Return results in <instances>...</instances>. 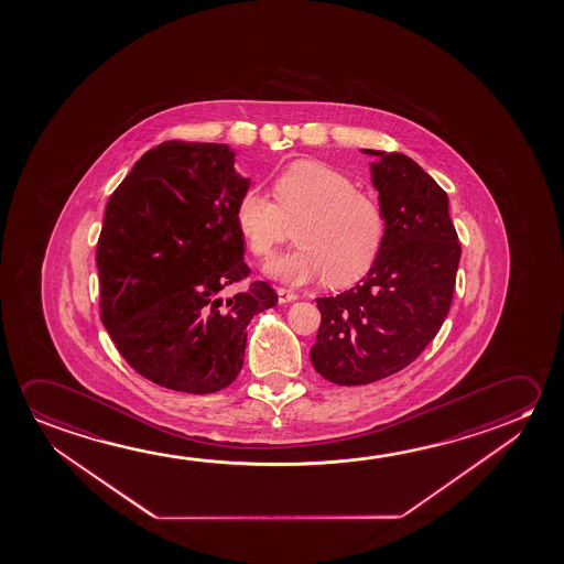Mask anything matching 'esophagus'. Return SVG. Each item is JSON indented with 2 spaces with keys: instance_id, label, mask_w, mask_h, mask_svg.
Masks as SVG:
<instances>
[{
  "instance_id": "esophagus-1",
  "label": "esophagus",
  "mask_w": 564,
  "mask_h": 564,
  "mask_svg": "<svg viewBox=\"0 0 564 564\" xmlns=\"http://www.w3.org/2000/svg\"><path fill=\"white\" fill-rule=\"evenodd\" d=\"M278 296H279V303H293V301H296L299 299V295H296L295 291H291V289H285V286H278Z\"/></svg>"
}]
</instances>
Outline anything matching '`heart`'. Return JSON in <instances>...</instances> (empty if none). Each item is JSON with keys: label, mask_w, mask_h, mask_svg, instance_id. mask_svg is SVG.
<instances>
[{"label": "heart", "mask_w": 564, "mask_h": 564, "mask_svg": "<svg viewBox=\"0 0 564 564\" xmlns=\"http://www.w3.org/2000/svg\"><path fill=\"white\" fill-rule=\"evenodd\" d=\"M235 220L253 258L268 260L295 225V250L269 265L291 285L326 279L332 286L356 283L373 268L387 236L379 200L334 165L299 160L273 180V199L250 187L236 203Z\"/></svg>", "instance_id": "b5f03b06"}]
</instances>
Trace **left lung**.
<instances>
[{
    "instance_id": "1",
    "label": "left lung",
    "mask_w": 564,
    "mask_h": 564,
    "mask_svg": "<svg viewBox=\"0 0 564 564\" xmlns=\"http://www.w3.org/2000/svg\"><path fill=\"white\" fill-rule=\"evenodd\" d=\"M387 218L379 260L354 289L316 299L322 314L314 369L341 387L399 373L449 314L460 243L447 193L412 158L364 150Z\"/></svg>"
}]
</instances>
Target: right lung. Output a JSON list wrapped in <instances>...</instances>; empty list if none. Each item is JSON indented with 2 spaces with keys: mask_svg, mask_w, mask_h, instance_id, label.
Segmentation results:
<instances>
[{
  "mask_svg": "<svg viewBox=\"0 0 564 564\" xmlns=\"http://www.w3.org/2000/svg\"><path fill=\"white\" fill-rule=\"evenodd\" d=\"M250 182L226 144L170 140L148 150L105 208L97 240L101 321L148 381L210 394L243 365L246 326L278 304L251 281L236 203Z\"/></svg>",
  "mask_w": 564,
  "mask_h": 564,
  "instance_id": "obj_1",
  "label": "right lung"
}]
</instances>
